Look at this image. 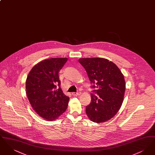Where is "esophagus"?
Here are the masks:
<instances>
[{
	"instance_id": "1",
	"label": "esophagus",
	"mask_w": 155,
	"mask_h": 155,
	"mask_svg": "<svg viewBox=\"0 0 155 155\" xmlns=\"http://www.w3.org/2000/svg\"><path fill=\"white\" fill-rule=\"evenodd\" d=\"M80 94H81L80 92H73L72 95L74 96H78V95H80Z\"/></svg>"
}]
</instances>
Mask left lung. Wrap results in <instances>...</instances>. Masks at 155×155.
I'll return each mask as SVG.
<instances>
[{
    "mask_svg": "<svg viewBox=\"0 0 155 155\" xmlns=\"http://www.w3.org/2000/svg\"><path fill=\"white\" fill-rule=\"evenodd\" d=\"M94 89L91 102L86 106L90 120L101 123L109 120L118 112L123 102L125 82L123 74L114 63L103 58H81Z\"/></svg>",
    "mask_w": 155,
    "mask_h": 155,
    "instance_id": "8db88e82",
    "label": "left lung"
}]
</instances>
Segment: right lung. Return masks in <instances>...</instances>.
Here are the masks:
<instances>
[{
    "instance_id": "1",
    "label": "right lung",
    "mask_w": 155,
    "mask_h": 155,
    "mask_svg": "<svg viewBox=\"0 0 155 155\" xmlns=\"http://www.w3.org/2000/svg\"><path fill=\"white\" fill-rule=\"evenodd\" d=\"M67 58H51L38 63L30 71L26 80V94L31 105L46 120L58 118L66 110L69 97L60 88V70Z\"/></svg>"
}]
</instances>
